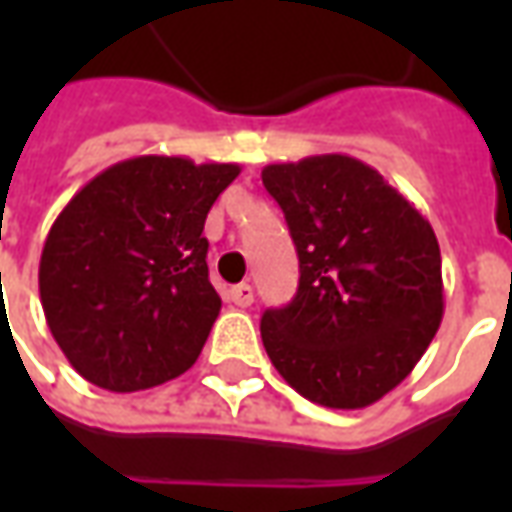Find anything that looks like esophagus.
<instances>
[{
  "label": "esophagus",
  "instance_id": "esophagus-1",
  "mask_svg": "<svg viewBox=\"0 0 512 512\" xmlns=\"http://www.w3.org/2000/svg\"><path fill=\"white\" fill-rule=\"evenodd\" d=\"M227 301H230V304H235V307H249V304L255 301L252 285H246V282H241V285H233V288L227 290Z\"/></svg>",
  "mask_w": 512,
  "mask_h": 512
}]
</instances>
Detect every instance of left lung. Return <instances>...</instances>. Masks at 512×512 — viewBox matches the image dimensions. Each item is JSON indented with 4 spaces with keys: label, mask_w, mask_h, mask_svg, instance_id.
Here are the masks:
<instances>
[{
    "label": "left lung",
    "mask_w": 512,
    "mask_h": 512,
    "mask_svg": "<svg viewBox=\"0 0 512 512\" xmlns=\"http://www.w3.org/2000/svg\"><path fill=\"white\" fill-rule=\"evenodd\" d=\"M263 186L299 255L296 296L260 321L271 365L318 406L376 403L439 332L433 227L378 169L343 153L268 164Z\"/></svg>",
    "instance_id": "obj_1"
}]
</instances>
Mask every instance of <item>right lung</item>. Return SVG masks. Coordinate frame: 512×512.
Masks as SVG:
<instances>
[{
    "label": "right lung",
    "instance_id": "add662e5",
    "mask_svg": "<svg viewBox=\"0 0 512 512\" xmlns=\"http://www.w3.org/2000/svg\"><path fill=\"white\" fill-rule=\"evenodd\" d=\"M238 164L136 156L76 191L40 255V304L73 370L109 392L186 373L222 299L208 279V211Z\"/></svg>",
    "mask_w": 512,
    "mask_h": 512
}]
</instances>
